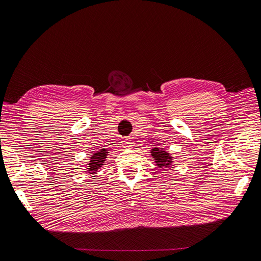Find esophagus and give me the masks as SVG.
<instances>
[{
  "instance_id": "1",
  "label": "esophagus",
  "mask_w": 261,
  "mask_h": 261,
  "mask_svg": "<svg viewBox=\"0 0 261 261\" xmlns=\"http://www.w3.org/2000/svg\"><path fill=\"white\" fill-rule=\"evenodd\" d=\"M133 138H130V137H125V138H123V145H124V147H126V148H130L132 146H133Z\"/></svg>"
}]
</instances>
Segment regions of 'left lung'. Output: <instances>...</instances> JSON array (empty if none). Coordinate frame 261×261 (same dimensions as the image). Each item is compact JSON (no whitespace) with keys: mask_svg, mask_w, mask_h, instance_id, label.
Instances as JSON below:
<instances>
[{"mask_svg":"<svg viewBox=\"0 0 261 261\" xmlns=\"http://www.w3.org/2000/svg\"><path fill=\"white\" fill-rule=\"evenodd\" d=\"M153 158L155 159V163L159 168H167L171 163V156L164 151L163 149L153 148L151 151Z\"/></svg>","mask_w":261,"mask_h":261,"instance_id":"left-lung-1","label":"left lung"}]
</instances>
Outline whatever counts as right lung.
Returning a JSON list of instances; mask_svg holds the SVG:
<instances>
[{"label": "right lung", "instance_id": "right-lung-1", "mask_svg": "<svg viewBox=\"0 0 261 261\" xmlns=\"http://www.w3.org/2000/svg\"><path fill=\"white\" fill-rule=\"evenodd\" d=\"M107 153L108 152L106 151V150L102 149L101 151H98L97 153H94V155L91 156L90 164H89V171H90V173H93V172H97L98 171V169L100 168V165H102V163H103Z\"/></svg>", "mask_w": 261, "mask_h": 261}]
</instances>
